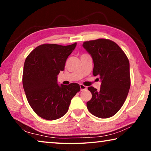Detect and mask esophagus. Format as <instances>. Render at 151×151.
Wrapping results in <instances>:
<instances>
[{
	"label": "esophagus",
	"mask_w": 151,
	"mask_h": 151,
	"mask_svg": "<svg viewBox=\"0 0 151 151\" xmlns=\"http://www.w3.org/2000/svg\"><path fill=\"white\" fill-rule=\"evenodd\" d=\"M80 88H81V91H85V90H86V88H87V87H86V86H84V85H80Z\"/></svg>",
	"instance_id": "34e87169"
}]
</instances>
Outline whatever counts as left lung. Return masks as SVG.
<instances>
[{"label":"left lung","instance_id":"left-lung-1","mask_svg":"<svg viewBox=\"0 0 151 151\" xmlns=\"http://www.w3.org/2000/svg\"><path fill=\"white\" fill-rule=\"evenodd\" d=\"M83 47L91 56L93 75L99 76L100 91L88 88L92 99L86 103L93 115L106 119L114 115L123 105L131 86L129 61L119 46L108 39L86 41Z\"/></svg>","mask_w":151,"mask_h":151}]
</instances>
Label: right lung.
<instances>
[{
	"label": "right lung",
	"mask_w": 151,
	"mask_h": 151,
	"mask_svg": "<svg viewBox=\"0 0 151 151\" xmlns=\"http://www.w3.org/2000/svg\"><path fill=\"white\" fill-rule=\"evenodd\" d=\"M76 46L45 44L35 48L25 60L22 85L28 102L41 118L53 121L68 111L71 99L81 91L77 83L58 85L57 75Z\"/></svg>",
	"instance_id": "right-lung-1"
}]
</instances>
